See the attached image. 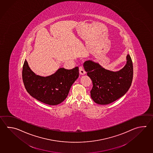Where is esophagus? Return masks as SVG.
I'll use <instances>...</instances> for the list:
<instances>
[{
	"label": "esophagus",
	"mask_w": 153,
	"mask_h": 153,
	"mask_svg": "<svg viewBox=\"0 0 153 153\" xmlns=\"http://www.w3.org/2000/svg\"><path fill=\"white\" fill-rule=\"evenodd\" d=\"M79 74L81 75H84L85 74V71L84 70V68L83 66H80L79 67Z\"/></svg>",
	"instance_id": "1"
}]
</instances>
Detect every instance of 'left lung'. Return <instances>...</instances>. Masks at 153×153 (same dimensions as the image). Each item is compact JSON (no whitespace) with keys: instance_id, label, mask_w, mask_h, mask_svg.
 Returning a JSON list of instances; mask_svg holds the SVG:
<instances>
[{"instance_id":"obj_1","label":"left lung","mask_w":153,"mask_h":153,"mask_svg":"<svg viewBox=\"0 0 153 153\" xmlns=\"http://www.w3.org/2000/svg\"><path fill=\"white\" fill-rule=\"evenodd\" d=\"M127 62L120 71H111L91 60L83 64L84 70L93 83L91 97L95 103L107 105L123 97L131 86L133 64L129 54Z\"/></svg>"}]
</instances>
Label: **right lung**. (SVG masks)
<instances>
[{"mask_svg": "<svg viewBox=\"0 0 153 153\" xmlns=\"http://www.w3.org/2000/svg\"><path fill=\"white\" fill-rule=\"evenodd\" d=\"M78 76L77 66L70 70L60 68L53 75L41 77L31 71L26 59L22 69V79L27 92L36 100L49 105H58L65 99Z\"/></svg>", "mask_w": 153, "mask_h": 153, "instance_id": "right-lung-1", "label": "right lung"}]
</instances>
